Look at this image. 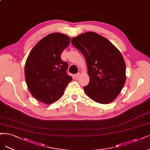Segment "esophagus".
<instances>
[{"mask_svg":"<svg viewBox=\"0 0 150 150\" xmlns=\"http://www.w3.org/2000/svg\"><path fill=\"white\" fill-rule=\"evenodd\" d=\"M80 76H81V74H80V73H77V74H75V75H74V77H75L76 79H77V78H79V77H80Z\"/></svg>","mask_w":150,"mask_h":150,"instance_id":"1","label":"esophagus"}]
</instances>
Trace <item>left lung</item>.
<instances>
[{
  "mask_svg": "<svg viewBox=\"0 0 150 150\" xmlns=\"http://www.w3.org/2000/svg\"><path fill=\"white\" fill-rule=\"evenodd\" d=\"M71 43L84 55L89 76L85 94L107 104L119 95L126 81V66L120 51L102 35L89 32L73 38Z\"/></svg>",
  "mask_w": 150,
  "mask_h": 150,
  "instance_id": "left-lung-1",
  "label": "left lung"
}]
</instances>
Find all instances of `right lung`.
Returning a JSON list of instances; mask_svg holds the SVG:
<instances>
[{"mask_svg": "<svg viewBox=\"0 0 150 150\" xmlns=\"http://www.w3.org/2000/svg\"><path fill=\"white\" fill-rule=\"evenodd\" d=\"M70 43L68 35L50 33L31 50L25 65V77L28 90L36 99L46 104L58 100L73 80L66 73L68 63L61 53Z\"/></svg>", "mask_w": 150, "mask_h": 150, "instance_id": "1", "label": "right lung"}]
</instances>
